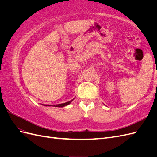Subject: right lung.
<instances>
[{"mask_svg": "<svg viewBox=\"0 0 157 157\" xmlns=\"http://www.w3.org/2000/svg\"><path fill=\"white\" fill-rule=\"evenodd\" d=\"M73 100H71L68 102H66L65 103H61V104H58V105H55L54 107H65L66 105H68L69 104H70L71 103V101H72Z\"/></svg>", "mask_w": 157, "mask_h": 157, "instance_id": "add662e5", "label": "right lung"}]
</instances>
